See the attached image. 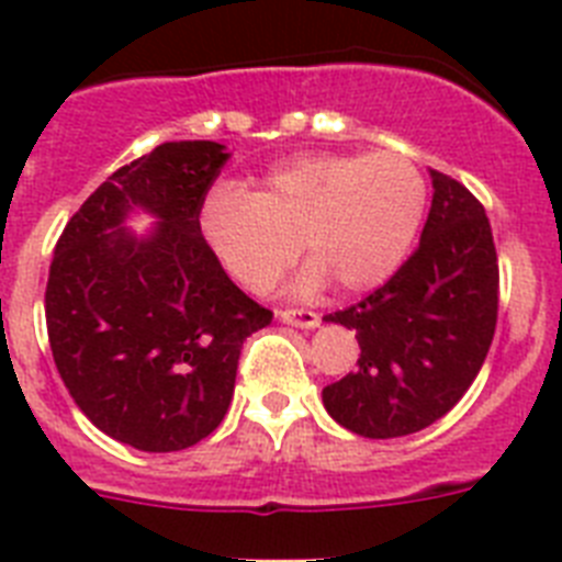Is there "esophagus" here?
<instances>
[{
	"mask_svg": "<svg viewBox=\"0 0 562 562\" xmlns=\"http://www.w3.org/2000/svg\"><path fill=\"white\" fill-rule=\"evenodd\" d=\"M277 319H280V323L296 325V328H305V331H311V328H317L319 325V314H314V311H305V308L277 311Z\"/></svg>",
	"mask_w": 562,
	"mask_h": 562,
	"instance_id": "esophagus-1",
	"label": "esophagus"
}]
</instances>
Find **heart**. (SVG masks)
I'll return each instance as SVG.
<instances>
[{
    "instance_id": "b5f03b06",
    "label": "heart",
    "mask_w": 562,
    "mask_h": 562,
    "mask_svg": "<svg viewBox=\"0 0 562 562\" xmlns=\"http://www.w3.org/2000/svg\"><path fill=\"white\" fill-rule=\"evenodd\" d=\"M426 211V179L397 150L296 154L257 191L216 186L196 214L200 234L228 277L266 294L294 262L296 294L328 280L346 294L383 285L403 266Z\"/></svg>"
}]
</instances>
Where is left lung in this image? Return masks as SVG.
Listing matches in <instances>:
<instances>
[{
  "instance_id": "left-lung-1",
  "label": "left lung",
  "mask_w": 562,
  "mask_h": 562,
  "mask_svg": "<svg viewBox=\"0 0 562 562\" xmlns=\"http://www.w3.org/2000/svg\"><path fill=\"white\" fill-rule=\"evenodd\" d=\"M431 173L419 248L366 300L323 317L357 334L360 369L325 385V412L348 431L391 440L449 414L483 369L497 325V251L483 205Z\"/></svg>"
}]
</instances>
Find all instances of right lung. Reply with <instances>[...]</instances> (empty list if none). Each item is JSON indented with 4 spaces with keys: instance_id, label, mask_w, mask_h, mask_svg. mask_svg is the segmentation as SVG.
I'll return each instance as SVG.
<instances>
[{
    "instance_id": "1",
    "label": "right lung",
    "mask_w": 562,
    "mask_h": 562,
    "mask_svg": "<svg viewBox=\"0 0 562 562\" xmlns=\"http://www.w3.org/2000/svg\"><path fill=\"white\" fill-rule=\"evenodd\" d=\"M231 154L165 143L102 182L56 243L45 291L54 362L99 431L182 451L228 412L245 337L271 311L228 280L196 214ZM155 223L136 235L127 220Z\"/></svg>"
}]
</instances>
